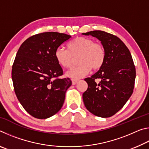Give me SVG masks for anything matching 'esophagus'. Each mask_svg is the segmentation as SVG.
Segmentation results:
<instances>
[{
    "label": "esophagus",
    "mask_w": 149,
    "mask_h": 149,
    "mask_svg": "<svg viewBox=\"0 0 149 149\" xmlns=\"http://www.w3.org/2000/svg\"><path fill=\"white\" fill-rule=\"evenodd\" d=\"M78 81H79V80H77V79H72V84H73V85H75V84H76L78 82Z\"/></svg>",
    "instance_id": "esophagus-1"
}]
</instances>
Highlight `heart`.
I'll return each mask as SVG.
<instances>
[{"label": "heart", "mask_w": 149, "mask_h": 149, "mask_svg": "<svg viewBox=\"0 0 149 149\" xmlns=\"http://www.w3.org/2000/svg\"><path fill=\"white\" fill-rule=\"evenodd\" d=\"M67 49L59 47L55 51V58L60 65L69 68L74 64V58L79 56V64L66 72V75L73 79H79L87 75L93 68L98 70L105 62L106 50L104 46L91 38L79 37L67 45Z\"/></svg>", "instance_id": "1"}]
</instances>
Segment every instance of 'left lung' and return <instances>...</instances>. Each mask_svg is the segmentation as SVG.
Returning a JSON list of instances; mask_svg holds the SVG:
<instances>
[{
    "mask_svg": "<svg viewBox=\"0 0 149 149\" xmlns=\"http://www.w3.org/2000/svg\"><path fill=\"white\" fill-rule=\"evenodd\" d=\"M83 35L97 37L106 50L102 66L91 77L85 79L88 84L83 94L85 106L97 116L110 117L122 108L133 93L136 71L132 54L114 35L100 30ZM96 79H99V82Z\"/></svg>",
    "mask_w": 149,
    "mask_h": 149,
    "instance_id": "8db88e82",
    "label": "left lung"
}]
</instances>
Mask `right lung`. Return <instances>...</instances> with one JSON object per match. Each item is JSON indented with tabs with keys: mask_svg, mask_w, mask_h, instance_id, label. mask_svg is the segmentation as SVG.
Masks as SVG:
<instances>
[{
	"mask_svg": "<svg viewBox=\"0 0 149 149\" xmlns=\"http://www.w3.org/2000/svg\"><path fill=\"white\" fill-rule=\"evenodd\" d=\"M71 36L45 32L29 37L20 46L12 69L15 93L33 117L46 119L58 112L71 86L70 78H59L63 70L55 51Z\"/></svg>",
	"mask_w": 149,
	"mask_h": 149,
	"instance_id": "obj_1",
	"label": "right lung"
}]
</instances>
